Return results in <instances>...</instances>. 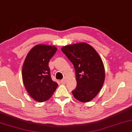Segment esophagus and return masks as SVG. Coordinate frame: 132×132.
Masks as SVG:
<instances>
[{"instance_id":"34e87169","label":"esophagus","mask_w":132,"mask_h":132,"mask_svg":"<svg viewBox=\"0 0 132 132\" xmlns=\"http://www.w3.org/2000/svg\"><path fill=\"white\" fill-rule=\"evenodd\" d=\"M66 81V79H62V80L60 81V82L62 83V84H65Z\"/></svg>"}]
</instances>
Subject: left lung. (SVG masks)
Segmentation results:
<instances>
[{
  "instance_id": "obj_1",
  "label": "left lung",
  "mask_w": 132,
  "mask_h": 132,
  "mask_svg": "<svg viewBox=\"0 0 132 132\" xmlns=\"http://www.w3.org/2000/svg\"><path fill=\"white\" fill-rule=\"evenodd\" d=\"M62 51L75 68L77 85L72 91L74 97L81 102L92 101L105 79V68L99 54L85 42L64 46Z\"/></svg>"
}]
</instances>
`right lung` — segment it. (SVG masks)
Instances as JSON below:
<instances>
[{"label": "right lung", "instance_id": "right-lung-1", "mask_svg": "<svg viewBox=\"0 0 132 132\" xmlns=\"http://www.w3.org/2000/svg\"><path fill=\"white\" fill-rule=\"evenodd\" d=\"M57 48L39 44L27 54L22 68V78L26 90L36 102L47 101L53 96L58 84L52 80L48 63Z\"/></svg>", "mask_w": 132, "mask_h": 132}]
</instances>
